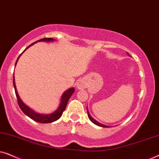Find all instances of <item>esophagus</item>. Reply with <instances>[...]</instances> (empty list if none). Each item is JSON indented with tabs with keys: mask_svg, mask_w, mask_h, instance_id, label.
<instances>
[{
	"mask_svg": "<svg viewBox=\"0 0 159 159\" xmlns=\"http://www.w3.org/2000/svg\"><path fill=\"white\" fill-rule=\"evenodd\" d=\"M77 88L78 89H80V90H82V89L85 88V84H84L82 81H80L77 83Z\"/></svg>",
	"mask_w": 159,
	"mask_h": 159,
	"instance_id": "esophagus-1",
	"label": "esophagus"
}]
</instances>
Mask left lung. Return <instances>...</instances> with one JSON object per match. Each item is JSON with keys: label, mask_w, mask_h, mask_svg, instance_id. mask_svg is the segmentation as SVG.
I'll list each match as a JSON object with an SVG mask.
<instances>
[{"label": "left lung", "mask_w": 159, "mask_h": 159, "mask_svg": "<svg viewBox=\"0 0 159 159\" xmlns=\"http://www.w3.org/2000/svg\"><path fill=\"white\" fill-rule=\"evenodd\" d=\"M127 54L129 56V54L127 53ZM87 111H88V117H89V119H90V121H92L93 123H94L95 125H98V126H100V127H108V126H106V125H102V124H101V123H99V122H98L97 121H95L94 119L93 118L92 116H90V113L88 112V108H87Z\"/></svg>", "instance_id": "1"}]
</instances>
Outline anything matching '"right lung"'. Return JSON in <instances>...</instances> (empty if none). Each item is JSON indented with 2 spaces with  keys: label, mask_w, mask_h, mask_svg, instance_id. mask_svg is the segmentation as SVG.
Here are the masks:
<instances>
[{
  "label": "right lung",
  "mask_w": 159,
  "mask_h": 159,
  "mask_svg": "<svg viewBox=\"0 0 159 159\" xmlns=\"http://www.w3.org/2000/svg\"><path fill=\"white\" fill-rule=\"evenodd\" d=\"M53 40H54L53 38H46L40 39V40H39L38 41H36V42L32 43V44L30 45V46H28L25 50H27L28 48L33 45L34 43L38 42V41L40 42V41H53ZM25 50L24 51H25ZM21 54L22 53H21L18 57V58H17L16 64H15V66H16L17 61H18L19 58L20 57ZM13 82H14V90H15V93H16V96L17 98V102H18L19 106L20 107L21 110L22 111L25 113L27 116H29L30 118H31L32 120L38 121V122H39V123H43V124L51 123V122H53V121L58 120V119H59L61 116V115L63 114V112L64 111V110L66 109V107L67 103H68V101H69V99L70 98V97L72 95L73 93L75 92V88H71L70 89H69V90H67L66 92L64 93V94H63L61 96V103H60L59 107L58 108V109L56 110V111H54L53 113H52V114H48V115L39 114H37V113L34 112V111L30 109L28 106H26L25 104L22 101H21V100L20 99V98H19V96L18 93H17V90L16 88V84H15V82H14V77H13Z\"/></svg>",
  "instance_id": "add662e5"
}]
</instances>
